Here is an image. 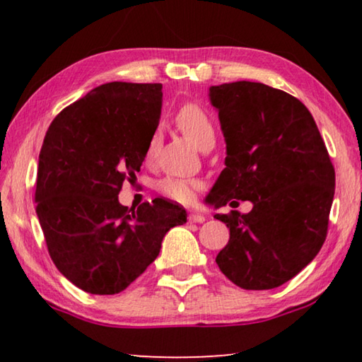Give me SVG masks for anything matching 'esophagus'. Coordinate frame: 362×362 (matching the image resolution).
<instances>
[{"mask_svg": "<svg viewBox=\"0 0 362 362\" xmlns=\"http://www.w3.org/2000/svg\"><path fill=\"white\" fill-rule=\"evenodd\" d=\"M204 220H206V217L201 216V214H189V216H188L189 223H203Z\"/></svg>", "mask_w": 362, "mask_h": 362, "instance_id": "esophagus-1", "label": "esophagus"}]
</instances>
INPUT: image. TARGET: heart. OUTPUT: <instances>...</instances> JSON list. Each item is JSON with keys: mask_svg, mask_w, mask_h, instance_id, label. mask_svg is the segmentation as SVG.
<instances>
[{"mask_svg": "<svg viewBox=\"0 0 362 362\" xmlns=\"http://www.w3.org/2000/svg\"><path fill=\"white\" fill-rule=\"evenodd\" d=\"M175 124L192 142L203 148L216 139V131L211 116L198 103H187L175 115ZM158 145V134H153L148 142V155L155 151ZM201 188V182L194 179H180V177H166L159 182V193L177 203H189L194 199L196 192Z\"/></svg>", "mask_w": 362, "mask_h": 362, "instance_id": "b5f03b06", "label": "heart"}]
</instances>
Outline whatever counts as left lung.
<instances>
[{
  "label": "left lung",
  "instance_id": "1",
  "mask_svg": "<svg viewBox=\"0 0 362 362\" xmlns=\"http://www.w3.org/2000/svg\"><path fill=\"white\" fill-rule=\"evenodd\" d=\"M226 142L225 169L207 201L216 209L250 201L252 211L216 214L230 228L217 255L226 278L247 291L274 289L298 274L327 236L335 170L302 102L262 83L209 88Z\"/></svg>",
  "mask_w": 362,
  "mask_h": 362
}]
</instances>
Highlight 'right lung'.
<instances>
[{"label": "right lung", "instance_id": "add662e5", "mask_svg": "<svg viewBox=\"0 0 362 362\" xmlns=\"http://www.w3.org/2000/svg\"><path fill=\"white\" fill-rule=\"evenodd\" d=\"M163 86L113 81L64 108L42 142L36 216L49 255L84 292L113 296L142 274L187 211L156 198L119 204L122 182L140 170L159 124Z\"/></svg>", "mask_w": 362, "mask_h": 362}]
</instances>
